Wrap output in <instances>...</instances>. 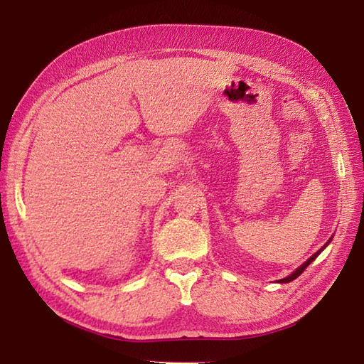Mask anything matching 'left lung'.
<instances>
[{
    "instance_id": "left-lung-1",
    "label": "left lung",
    "mask_w": 364,
    "mask_h": 364,
    "mask_svg": "<svg viewBox=\"0 0 364 364\" xmlns=\"http://www.w3.org/2000/svg\"><path fill=\"white\" fill-rule=\"evenodd\" d=\"M330 242H331V239H330V240H328L327 243H325V245H323V247H322L321 250H318V251H316V253H314L313 256H311V257L308 259V261H306L305 264H301V265L299 267V269H296L295 272H292V273H291V275H289V277H286V278H283V279H279V283H291V281H294L295 278H299V277L301 275V273H303V272H305V269H306V267H308V265H309L311 262H313V261H314V259H316V257H317L318 255H321V253H322V251L325 250V247H327V245H328Z\"/></svg>"
}]
</instances>
